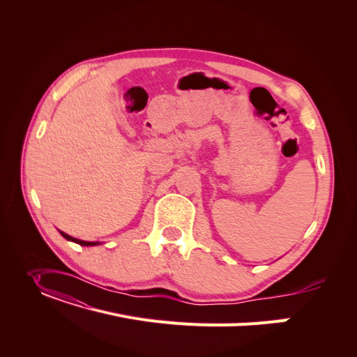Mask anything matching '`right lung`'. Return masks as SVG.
Instances as JSON below:
<instances>
[{
	"label": "right lung",
	"mask_w": 357,
	"mask_h": 357,
	"mask_svg": "<svg viewBox=\"0 0 357 357\" xmlns=\"http://www.w3.org/2000/svg\"><path fill=\"white\" fill-rule=\"evenodd\" d=\"M61 234L66 238V240H69V241H73V243H78V245H81V246H97V245H101L100 241H84V240H79V238H75V237H70L69 234H66V233H63V231H61Z\"/></svg>",
	"instance_id": "obj_1"
}]
</instances>
